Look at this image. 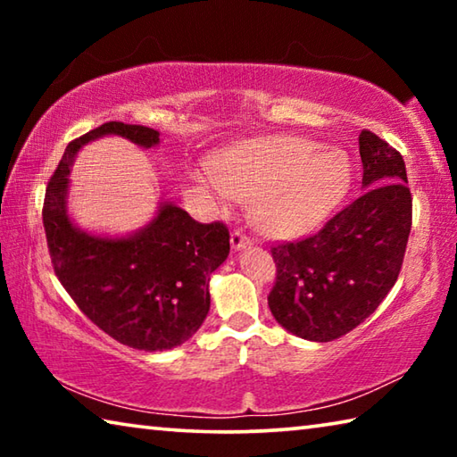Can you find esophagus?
<instances>
[{
  "label": "esophagus",
  "instance_id": "obj_1",
  "mask_svg": "<svg viewBox=\"0 0 457 457\" xmlns=\"http://www.w3.org/2000/svg\"><path fill=\"white\" fill-rule=\"evenodd\" d=\"M231 247H234L236 252H239V250H244V247H250V245H253V242L250 237H247L242 229H234V234H231Z\"/></svg>",
  "mask_w": 457,
  "mask_h": 457
}]
</instances>
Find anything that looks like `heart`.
<instances>
[{
  "label": "heart",
  "instance_id": "obj_1",
  "mask_svg": "<svg viewBox=\"0 0 457 457\" xmlns=\"http://www.w3.org/2000/svg\"><path fill=\"white\" fill-rule=\"evenodd\" d=\"M197 181L220 205L252 201L250 215L270 237H296L328 218L351 187V161L303 137L237 145L212 161Z\"/></svg>",
  "mask_w": 457,
  "mask_h": 457
}]
</instances>
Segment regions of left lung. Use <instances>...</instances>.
Returning <instances> with one entry per match:
<instances>
[{
    "label": "left lung",
    "mask_w": 457,
    "mask_h": 457,
    "mask_svg": "<svg viewBox=\"0 0 457 457\" xmlns=\"http://www.w3.org/2000/svg\"><path fill=\"white\" fill-rule=\"evenodd\" d=\"M361 195L319 234L272 247L268 296L278 324L328 343L369 319L395 286L411 231V191L399 151L370 130L359 135Z\"/></svg>",
    "instance_id": "1"
}]
</instances>
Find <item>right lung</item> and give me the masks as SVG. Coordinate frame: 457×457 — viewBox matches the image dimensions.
<instances>
[{"label":"right lung","mask_w":457,"mask_h":457,"mask_svg":"<svg viewBox=\"0 0 457 457\" xmlns=\"http://www.w3.org/2000/svg\"><path fill=\"white\" fill-rule=\"evenodd\" d=\"M117 135L143 149L159 130L104 122L66 146L44 199V229L58 280L108 337L138 351H169L189 340L210 312L212 274L229 253L223 223H199L163 201L135 234H88L68 213L71 167L84 145Z\"/></svg>","instance_id":"obj_1"}]
</instances>
